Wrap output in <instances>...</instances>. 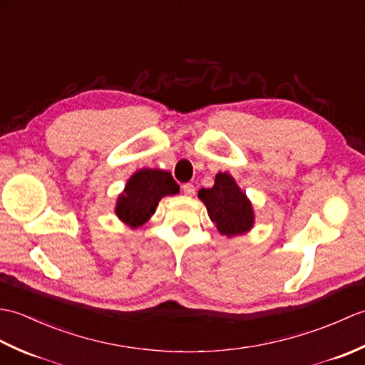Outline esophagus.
Instances as JSON below:
<instances>
[{
  "instance_id": "34e87169",
  "label": "esophagus",
  "mask_w": 365,
  "mask_h": 365,
  "mask_svg": "<svg viewBox=\"0 0 365 365\" xmlns=\"http://www.w3.org/2000/svg\"><path fill=\"white\" fill-rule=\"evenodd\" d=\"M182 190H183V192L187 196H192V195H195V191H196L195 185H192V183H185L183 187H182Z\"/></svg>"
}]
</instances>
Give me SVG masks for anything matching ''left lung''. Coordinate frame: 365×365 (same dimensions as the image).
Wrapping results in <instances>:
<instances>
[{
	"mask_svg": "<svg viewBox=\"0 0 365 365\" xmlns=\"http://www.w3.org/2000/svg\"><path fill=\"white\" fill-rule=\"evenodd\" d=\"M197 196L205 204L208 216L222 235H242L254 226V212L250 199L240 190L230 174H216L213 187L199 190Z\"/></svg>",
	"mask_w": 365,
	"mask_h": 365,
	"instance_id": "8db88e82",
	"label": "left lung"
}]
</instances>
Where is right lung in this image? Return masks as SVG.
<instances>
[{
  "label": "right lung",
  "mask_w": 365,
  "mask_h": 365,
  "mask_svg": "<svg viewBox=\"0 0 365 365\" xmlns=\"http://www.w3.org/2000/svg\"><path fill=\"white\" fill-rule=\"evenodd\" d=\"M180 191L168 170L141 169L128 178L122 195L115 204V215L130 227L143 226L157 210L161 197L173 196Z\"/></svg>",
  "instance_id": "obj_1"
}]
</instances>
